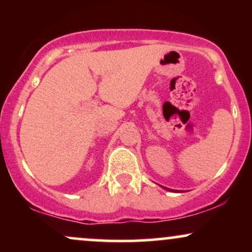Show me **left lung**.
Masks as SVG:
<instances>
[{"label":"left lung","mask_w":252,"mask_h":252,"mask_svg":"<svg viewBox=\"0 0 252 252\" xmlns=\"http://www.w3.org/2000/svg\"><path fill=\"white\" fill-rule=\"evenodd\" d=\"M164 189H166V187H164ZM168 189V190H172V189Z\"/></svg>","instance_id":"8db88e82"}]
</instances>
